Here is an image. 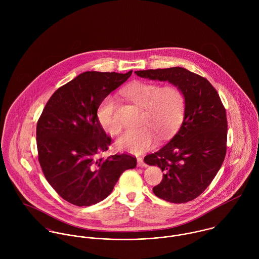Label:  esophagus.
Returning <instances> with one entry per match:
<instances>
[{"label":"esophagus","mask_w":259,"mask_h":259,"mask_svg":"<svg viewBox=\"0 0 259 259\" xmlns=\"http://www.w3.org/2000/svg\"><path fill=\"white\" fill-rule=\"evenodd\" d=\"M138 166H140V167H145V166H147V164L145 163L143 157H138Z\"/></svg>","instance_id":"1"}]
</instances>
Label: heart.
<instances>
[{
    "instance_id": "obj_1",
    "label": "heart",
    "mask_w": 259,
    "mask_h": 259,
    "mask_svg": "<svg viewBox=\"0 0 259 259\" xmlns=\"http://www.w3.org/2000/svg\"><path fill=\"white\" fill-rule=\"evenodd\" d=\"M121 95L144 111L140 121L143 126L126 131L115 143L118 149L138 154L148 151L155 145L156 136L160 139L170 137L184 119L185 94L178 85L160 87L151 81H135L124 87ZM97 117L101 126L111 136L120 132L116 105L111 97L102 101Z\"/></svg>"
}]
</instances>
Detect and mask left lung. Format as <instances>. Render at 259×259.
Returning a JSON list of instances; mask_svg holds the SVG:
<instances>
[{
  "label": "left lung",
  "mask_w": 259,
  "mask_h": 259,
  "mask_svg": "<svg viewBox=\"0 0 259 259\" xmlns=\"http://www.w3.org/2000/svg\"><path fill=\"white\" fill-rule=\"evenodd\" d=\"M141 77L180 87L185 97L184 121L177 135L145 162L163 174L153 193L172 203L200 195L222 167L226 153V112L217 90L205 78L185 68L137 71Z\"/></svg>",
  "instance_id": "1"
}]
</instances>
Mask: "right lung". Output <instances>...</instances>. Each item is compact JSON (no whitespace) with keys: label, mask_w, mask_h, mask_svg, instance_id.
<instances>
[{"label":"right lung","mask_w":259,"mask_h":259,"mask_svg":"<svg viewBox=\"0 0 259 259\" xmlns=\"http://www.w3.org/2000/svg\"><path fill=\"white\" fill-rule=\"evenodd\" d=\"M132 74H78L53 94L37 120L38 162L45 178L74 205L104 200L120 175L137 166V158L125 153L99 157L111 140L98 120V108Z\"/></svg>","instance_id":"1"}]
</instances>
